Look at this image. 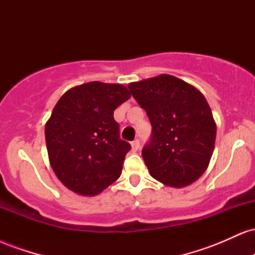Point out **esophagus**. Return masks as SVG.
<instances>
[{
	"label": "esophagus",
	"mask_w": 255,
	"mask_h": 255,
	"mask_svg": "<svg viewBox=\"0 0 255 255\" xmlns=\"http://www.w3.org/2000/svg\"><path fill=\"white\" fill-rule=\"evenodd\" d=\"M130 146H131V151L133 152H136L137 150H139V147H140V142H139V140H134V141H131V144H130Z\"/></svg>",
	"instance_id": "obj_1"
}]
</instances>
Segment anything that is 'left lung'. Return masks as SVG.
I'll list each match as a JSON object with an SVG mask.
<instances>
[{
  "label": "left lung",
  "mask_w": 255,
  "mask_h": 255,
  "mask_svg": "<svg viewBox=\"0 0 255 255\" xmlns=\"http://www.w3.org/2000/svg\"><path fill=\"white\" fill-rule=\"evenodd\" d=\"M128 89L152 125L151 141L141 152L151 176L174 188L195 182L210 164L217 131L203 93L169 74Z\"/></svg>",
  "instance_id": "1"
}]
</instances>
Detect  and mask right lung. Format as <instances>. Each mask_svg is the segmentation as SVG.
I'll return each instance as SVG.
<instances>
[{
	"label": "right lung",
	"mask_w": 255,
	"mask_h": 255,
	"mask_svg": "<svg viewBox=\"0 0 255 255\" xmlns=\"http://www.w3.org/2000/svg\"><path fill=\"white\" fill-rule=\"evenodd\" d=\"M129 98L124 85L91 81L58 99L45 142L52 170L69 191L93 197L120 177L130 145L120 139L114 110Z\"/></svg>",
	"instance_id": "right-lung-1"
}]
</instances>
